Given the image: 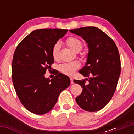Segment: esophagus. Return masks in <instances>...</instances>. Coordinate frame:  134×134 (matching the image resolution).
I'll use <instances>...</instances> for the list:
<instances>
[{
	"label": "esophagus",
	"mask_w": 134,
	"mask_h": 134,
	"mask_svg": "<svg viewBox=\"0 0 134 134\" xmlns=\"http://www.w3.org/2000/svg\"><path fill=\"white\" fill-rule=\"evenodd\" d=\"M70 80H71V84H73L74 82H73V79H72V78H70Z\"/></svg>",
	"instance_id": "esophagus-1"
}]
</instances>
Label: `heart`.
I'll return each instance as SVG.
<instances>
[{
	"instance_id": "1",
	"label": "heart",
	"mask_w": 134,
	"mask_h": 134,
	"mask_svg": "<svg viewBox=\"0 0 134 134\" xmlns=\"http://www.w3.org/2000/svg\"><path fill=\"white\" fill-rule=\"evenodd\" d=\"M66 43L68 47L72 51H80L83 47V43L79 38L76 37H69L66 40ZM60 44L59 43H56L54 45L52 50V56L54 59H57L58 58V53ZM80 67V64L78 62H71L63 63L58 66V69L61 72L65 75L71 76L77 69Z\"/></svg>"
}]
</instances>
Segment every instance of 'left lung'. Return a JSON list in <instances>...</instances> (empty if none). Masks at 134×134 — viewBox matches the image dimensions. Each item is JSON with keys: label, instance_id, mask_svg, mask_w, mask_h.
Instances as JSON below:
<instances>
[{"label": "left lung", "instance_id": "obj_1", "mask_svg": "<svg viewBox=\"0 0 134 134\" xmlns=\"http://www.w3.org/2000/svg\"><path fill=\"white\" fill-rule=\"evenodd\" d=\"M82 36L88 44L89 53L86 65L79 72L85 80L74 82L80 85L82 92L76 98L80 107L90 112L100 110L111 99L121 74V59L113 40L97 27L87 26L71 30Z\"/></svg>", "mask_w": 134, "mask_h": 134}]
</instances>
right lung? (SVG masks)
<instances>
[{"instance_id": "1", "label": "right lung", "mask_w": 134, "mask_h": 134, "mask_svg": "<svg viewBox=\"0 0 134 134\" xmlns=\"http://www.w3.org/2000/svg\"><path fill=\"white\" fill-rule=\"evenodd\" d=\"M67 31L36 30L26 36L15 51L12 65L13 86L22 104L35 114L50 111L60 93L71 83L67 76L59 72L51 80L44 78L47 69L54 63L52 48Z\"/></svg>"}]
</instances>
